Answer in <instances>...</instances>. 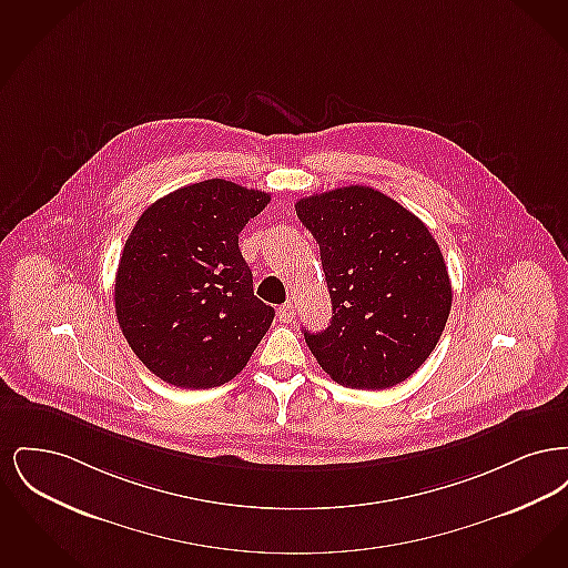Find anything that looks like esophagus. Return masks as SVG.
<instances>
[{"label":"esophagus","instance_id":"34e87169","mask_svg":"<svg viewBox=\"0 0 568 568\" xmlns=\"http://www.w3.org/2000/svg\"><path fill=\"white\" fill-rule=\"evenodd\" d=\"M294 304L292 302H287V304H283V306H278L276 308V317H278V322H283V324H292L294 322Z\"/></svg>","mask_w":568,"mask_h":568}]
</instances>
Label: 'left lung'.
Segmentation results:
<instances>
[{
	"label": "left lung",
	"mask_w": 568,
	"mask_h": 568,
	"mask_svg": "<svg viewBox=\"0 0 568 568\" xmlns=\"http://www.w3.org/2000/svg\"><path fill=\"white\" fill-rule=\"evenodd\" d=\"M320 244L332 322L304 341L336 383L387 389L434 352L449 311L443 253L422 219L385 193L349 185L296 202Z\"/></svg>",
	"instance_id": "left-lung-1"
}]
</instances>
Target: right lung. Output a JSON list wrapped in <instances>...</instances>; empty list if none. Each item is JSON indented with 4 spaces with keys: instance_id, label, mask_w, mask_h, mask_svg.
<instances>
[{
    "instance_id": "1",
    "label": "right lung",
    "mask_w": 568,
    "mask_h": 568,
    "mask_svg": "<svg viewBox=\"0 0 568 568\" xmlns=\"http://www.w3.org/2000/svg\"><path fill=\"white\" fill-rule=\"evenodd\" d=\"M264 191L211 179L172 191L135 221L114 281V311L140 362L170 385L209 389L236 377L274 308L253 294L239 248Z\"/></svg>"
}]
</instances>
